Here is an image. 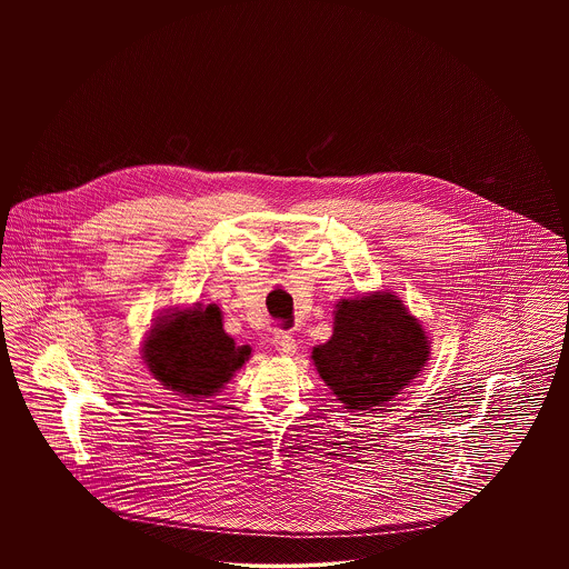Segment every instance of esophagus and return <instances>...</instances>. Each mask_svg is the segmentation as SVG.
Wrapping results in <instances>:
<instances>
[{"mask_svg":"<svg viewBox=\"0 0 569 569\" xmlns=\"http://www.w3.org/2000/svg\"><path fill=\"white\" fill-rule=\"evenodd\" d=\"M272 346L281 356H290V353L297 352V339H295L292 332H286V330H277L274 332Z\"/></svg>","mask_w":569,"mask_h":569,"instance_id":"34e87169","label":"esophagus"}]
</instances>
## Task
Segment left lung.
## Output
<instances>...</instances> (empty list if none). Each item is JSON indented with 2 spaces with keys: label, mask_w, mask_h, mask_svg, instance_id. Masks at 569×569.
Masks as SVG:
<instances>
[{
  "label": "left lung",
  "mask_w": 569,
  "mask_h": 569,
  "mask_svg": "<svg viewBox=\"0 0 569 569\" xmlns=\"http://www.w3.org/2000/svg\"><path fill=\"white\" fill-rule=\"evenodd\" d=\"M431 341L403 300L392 292L341 300L332 337L311 360L346 409H371L395 399L418 378Z\"/></svg>",
  "instance_id": "obj_1"
}]
</instances>
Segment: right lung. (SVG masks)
<instances>
[{
  "label": "right lung",
  "instance_id": "right-lung-1",
  "mask_svg": "<svg viewBox=\"0 0 569 569\" xmlns=\"http://www.w3.org/2000/svg\"><path fill=\"white\" fill-rule=\"evenodd\" d=\"M251 356L249 346H237L221 325L217 305L162 316L151 326L142 358L166 390L209 399L228 383Z\"/></svg>",
  "mask_w": 569,
  "mask_h": 569
}]
</instances>
